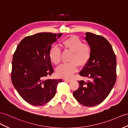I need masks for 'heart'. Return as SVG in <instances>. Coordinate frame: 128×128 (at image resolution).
<instances>
[{"mask_svg": "<svg viewBox=\"0 0 128 128\" xmlns=\"http://www.w3.org/2000/svg\"><path fill=\"white\" fill-rule=\"evenodd\" d=\"M70 64H64L62 65V66H61L59 69L58 70L57 74L58 76H70L72 74H73V72H74V70L71 71L70 69ZM63 70L64 71V73L62 74V73L61 71Z\"/></svg>", "mask_w": 128, "mask_h": 128, "instance_id": "b5f03b06", "label": "heart"}]
</instances>
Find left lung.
Here are the masks:
<instances>
[{"label": "left lung", "instance_id": "obj_1", "mask_svg": "<svg viewBox=\"0 0 128 128\" xmlns=\"http://www.w3.org/2000/svg\"><path fill=\"white\" fill-rule=\"evenodd\" d=\"M61 35L40 32L25 37L13 56L11 80L18 93L28 103L42 106L54 97L62 79L52 78L50 57L52 45Z\"/></svg>", "mask_w": 128, "mask_h": 128}]
</instances>
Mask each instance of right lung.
<instances>
[{
	"mask_svg": "<svg viewBox=\"0 0 128 128\" xmlns=\"http://www.w3.org/2000/svg\"><path fill=\"white\" fill-rule=\"evenodd\" d=\"M90 58L79 72L87 78L79 81V87L73 96L81 104L94 106L103 102L116 80V58L112 47L102 36L86 32Z\"/></svg>",
	"mask_w": 128,
	"mask_h": 128,
	"instance_id": "obj_1",
	"label": "right lung"
}]
</instances>
